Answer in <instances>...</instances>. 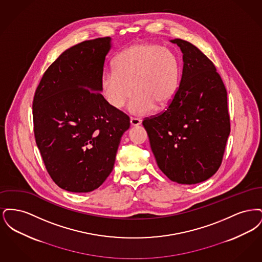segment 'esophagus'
<instances>
[{
  "mask_svg": "<svg viewBox=\"0 0 262 262\" xmlns=\"http://www.w3.org/2000/svg\"><path fill=\"white\" fill-rule=\"evenodd\" d=\"M129 124H130V126H137V125H141V121L137 118H130Z\"/></svg>",
  "mask_w": 262,
  "mask_h": 262,
  "instance_id": "1",
  "label": "esophagus"
}]
</instances>
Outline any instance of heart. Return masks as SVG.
Masks as SVG:
<instances>
[{"instance_id":"heart-1","label":"heart","mask_w":262,"mask_h":262,"mask_svg":"<svg viewBox=\"0 0 262 262\" xmlns=\"http://www.w3.org/2000/svg\"><path fill=\"white\" fill-rule=\"evenodd\" d=\"M115 71L100 79L101 92L113 109H121L130 98L127 110L143 116L157 105L161 108L174 98L181 80V62L169 48L152 43H137L118 55ZM134 89L133 90L132 88Z\"/></svg>"}]
</instances>
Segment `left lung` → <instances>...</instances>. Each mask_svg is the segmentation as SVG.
<instances>
[{
	"mask_svg": "<svg viewBox=\"0 0 262 262\" xmlns=\"http://www.w3.org/2000/svg\"><path fill=\"white\" fill-rule=\"evenodd\" d=\"M170 41L183 53L180 86L165 112L142 125L163 173L178 184L194 185L211 178L222 163L230 135L227 91L198 47L179 38Z\"/></svg>",
	"mask_w": 262,
	"mask_h": 262,
	"instance_id": "8db88e82",
	"label": "left lung"
}]
</instances>
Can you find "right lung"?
<instances>
[{"label":"right lung","instance_id":"right-lung-1","mask_svg":"<svg viewBox=\"0 0 262 262\" xmlns=\"http://www.w3.org/2000/svg\"><path fill=\"white\" fill-rule=\"evenodd\" d=\"M111 37L83 41L51 64L33 99L34 135L52 180L89 192L111 174L129 119L102 96L100 79Z\"/></svg>","mask_w":262,"mask_h":262}]
</instances>
